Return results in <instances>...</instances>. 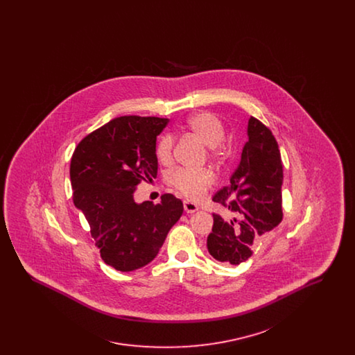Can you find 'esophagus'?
<instances>
[{
    "label": "esophagus",
    "instance_id": "esophagus-1",
    "mask_svg": "<svg viewBox=\"0 0 355 355\" xmlns=\"http://www.w3.org/2000/svg\"><path fill=\"white\" fill-rule=\"evenodd\" d=\"M184 209H185L186 213H194L198 210V206L196 203L190 202V201H184Z\"/></svg>",
    "mask_w": 355,
    "mask_h": 355
}]
</instances>
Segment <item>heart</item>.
<instances>
[{"mask_svg": "<svg viewBox=\"0 0 355 355\" xmlns=\"http://www.w3.org/2000/svg\"><path fill=\"white\" fill-rule=\"evenodd\" d=\"M187 129L197 135L203 144L209 146V155L213 159H220L225 154L223 137L225 126L217 116L209 112H200L190 116L186 121ZM174 149V137L164 135L157 142L155 154L162 164H169L173 158ZM170 185L177 189L182 196L191 201L202 198L207 189L213 185L214 175L210 170L203 169L200 171L177 168L169 174Z\"/></svg>", "mask_w": 355, "mask_h": 355, "instance_id": "b5f03b06", "label": "heart"}]
</instances>
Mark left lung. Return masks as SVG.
Here are the masks:
<instances>
[{"instance_id": "1", "label": "left lung", "mask_w": 355, "mask_h": 355, "mask_svg": "<svg viewBox=\"0 0 355 355\" xmlns=\"http://www.w3.org/2000/svg\"><path fill=\"white\" fill-rule=\"evenodd\" d=\"M249 141L245 144L241 162L230 178L213 197L233 211L226 220L213 213V229L206 246L220 262L239 265L252 257V246L282 220L281 186L284 169L277 139L259 119L250 117Z\"/></svg>"}]
</instances>
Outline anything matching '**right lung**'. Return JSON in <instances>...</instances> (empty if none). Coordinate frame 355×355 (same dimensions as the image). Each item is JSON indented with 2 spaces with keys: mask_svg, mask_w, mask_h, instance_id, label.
Segmentation results:
<instances>
[{
  "mask_svg": "<svg viewBox=\"0 0 355 355\" xmlns=\"http://www.w3.org/2000/svg\"><path fill=\"white\" fill-rule=\"evenodd\" d=\"M169 119L123 116L84 137L70 161L73 202L84 213L103 262L116 270L148 265L184 211L182 201L137 203L141 181L157 177L155 141Z\"/></svg>",
  "mask_w": 355,
  "mask_h": 355,
  "instance_id": "add662e5",
  "label": "right lung"
}]
</instances>
